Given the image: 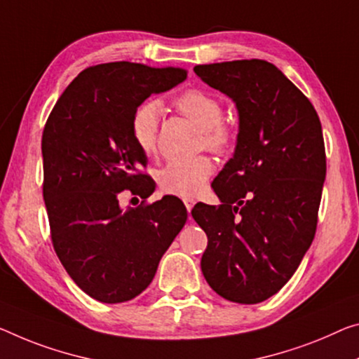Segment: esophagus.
Masks as SVG:
<instances>
[{
	"label": "esophagus",
	"mask_w": 359,
	"mask_h": 359,
	"mask_svg": "<svg viewBox=\"0 0 359 359\" xmlns=\"http://www.w3.org/2000/svg\"><path fill=\"white\" fill-rule=\"evenodd\" d=\"M184 205H186V208H187V212H191L192 210V207L196 205V201L192 197H186L184 198Z\"/></svg>",
	"instance_id": "obj_1"
}]
</instances>
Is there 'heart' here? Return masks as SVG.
Returning a JSON list of instances; mask_svg holds the SVG:
<instances>
[{
  "mask_svg": "<svg viewBox=\"0 0 359 359\" xmlns=\"http://www.w3.org/2000/svg\"><path fill=\"white\" fill-rule=\"evenodd\" d=\"M175 106L198 130H202V141L207 149L223 152L231 144L233 131L222 122L223 106L217 97L201 90H189L175 99ZM162 114V102L149 99L135 110L131 117V137L146 156H152L157 149ZM212 173L213 163L207 157L175 158L158 170L157 183L167 194L189 197L202 189Z\"/></svg>",
  "mask_w": 359,
  "mask_h": 359,
  "instance_id": "1",
  "label": "heart"
}]
</instances>
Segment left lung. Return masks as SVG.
I'll return each mask as SVG.
<instances>
[{"label": "left lung", "mask_w": 359, "mask_h": 359, "mask_svg": "<svg viewBox=\"0 0 359 359\" xmlns=\"http://www.w3.org/2000/svg\"><path fill=\"white\" fill-rule=\"evenodd\" d=\"M194 72L233 99L239 115L234 154L212 184L222 205L192 208L208 237L201 268L223 299L253 305L284 287L316 233L326 180L321 122L308 97L266 60Z\"/></svg>", "instance_id": "obj_1"}]
</instances>
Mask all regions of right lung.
I'll return each mask as SVG.
<instances>
[{"mask_svg":"<svg viewBox=\"0 0 359 359\" xmlns=\"http://www.w3.org/2000/svg\"><path fill=\"white\" fill-rule=\"evenodd\" d=\"M186 70L109 62L88 67L65 88L41 140L43 198L54 250L74 283L102 303L140 295L187 219L165 196L123 208L118 196L147 198L154 183L131 137V117L151 95L186 80Z\"/></svg>","mask_w":359,"mask_h":359,"instance_id":"right-lung-1","label":"right lung"}]
</instances>
